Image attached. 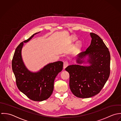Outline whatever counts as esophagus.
<instances>
[{
    "label": "esophagus",
    "mask_w": 121,
    "mask_h": 121,
    "mask_svg": "<svg viewBox=\"0 0 121 121\" xmlns=\"http://www.w3.org/2000/svg\"><path fill=\"white\" fill-rule=\"evenodd\" d=\"M68 65H69V63L67 61L64 62V67H63L64 69H65L66 67H67L68 66Z\"/></svg>",
    "instance_id": "1"
}]
</instances>
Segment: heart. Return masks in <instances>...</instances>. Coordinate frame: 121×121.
Returning <instances> with one entry per match:
<instances>
[{"instance_id":"heart-1","label":"heart","mask_w":121,"mask_h":121,"mask_svg":"<svg viewBox=\"0 0 121 121\" xmlns=\"http://www.w3.org/2000/svg\"><path fill=\"white\" fill-rule=\"evenodd\" d=\"M72 40H73V42H75L77 40V39L76 38H73ZM77 46L78 48H80L81 46V43L80 42H78V43L77 44Z\"/></svg>"}]
</instances>
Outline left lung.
<instances>
[{"mask_svg":"<svg viewBox=\"0 0 121 121\" xmlns=\"http://www.w3.org/2000/svg\"><path fill=\"white\" fill-rule=\"evenodd\" d=\"M90 34L92 38L90 45L77 56L78 64L65 68L70 74V89L75 96L80 98H90L99 94L110 75L108 49L97 35ZM82 63H88L89 65L81 66Z\"/></svg>","mask_w":121,"mask_h":121,"instance_id":"8db88e82","label":"left lung"}]
</instances>
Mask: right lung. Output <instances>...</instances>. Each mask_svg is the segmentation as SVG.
<instances>
[{
	"mask_svg": "<svg viewBox=\"0 0 121 121\" xmlns=\"http://www.w3.org/2000/svg\"><path fill=\"white\" fill-rule=\"evenodd\" d=\"M40 32L33 34L18 45L15 49L12 63L18 89L30 99L37 101L46 100L51 96L55 78L62 71L63 67V62L57 61L48 64L37 72H31L26 67L22 55L24 43H27L35 35Z\"/></svg>",
	"mask_w": 121,
	"mask_h": 121,
	"instance_id": "1",
	"label": "right lung"
}]
</instances>
